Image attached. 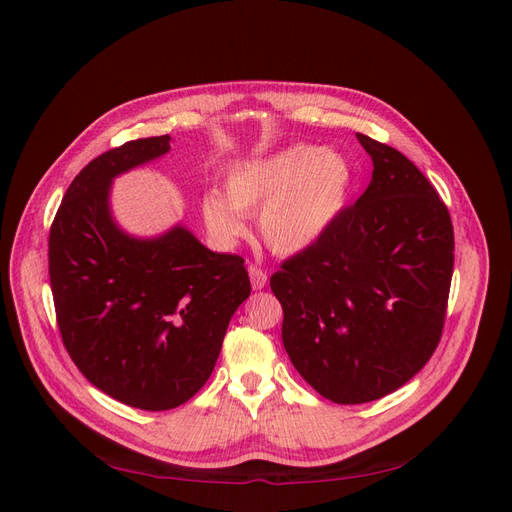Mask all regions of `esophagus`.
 I'll return each mask as SVG.
<instances>
[{"label":"esophagus","instance_id":"1","mask_svg":"<svg viewBox=\"0 0 512 512\" xmlns=\"http://www.w3.org/2000/svg\"><path fill=\"white\" fill-rule=\"evenodd\" d=\"M249 278H251V286L253 291H261V288L268 284V274H265L257 265H251L249 268Z\"/></svg>","mask_w":512,"mask_h":512}]
</instances>
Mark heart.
Masks as SVG:
<instances>
[{
    "label": "heart",
    "mask_w": 512,
    "mask_h": 512,
    "mask_svg": "<svg viewBox=\"0 0 512 512\" xmlns=\"http://www.w3.org/2000/svg\"><path fill=\"white\" fill-rule=\"evenodd\" d=\"M353 167L343 152L314 144H291L265 157L236 163L224 194L207 190L201 215L217 242H236L247 232L244 217L257 212L261 242L274 255L307 251L343 213Z\"/></svg>",
    "instance_id": "b5f03b06"
}]
</instances>
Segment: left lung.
<instances>
[{
	"mask_svg": "<svg viewBox=\"0 0 512 512\" xmlns=\"http://www.w3.org/2000/svg\"><path fill=\"white\" fill-rule=\"evenodd\" d=\"M372 180L307 251L270 278L293 366L335 404L381 399L425 366L441 339L454 228L402 152L355 133Z\"/></svg>",
	"mask_w": 512,
	"mask_h": 512,
	"instance_id": "obj_1",
	"label": "left lung"
}]
</instances>
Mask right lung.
Returning a JSON list of instances; mask_svg holds the SVG:
<instances>
[{"label":"right lung","mask_w":512,"mask_h":512,"mask_svg":"<svg viewBox=\"0 0 512 512\" xmlns=\"http://www.w3.org/2000/svg\"><path fill=\"white\" fill-rule=\"evenodd\" d=\"M169 136L131 140L87 163L50 230L62 343L94 387L140 410H171L211 376L238 305L244 259L213 253L184 226L136 238L110 213L117 175L163 157Z\"/></svg>","instance_id":"right-lung-1"}]
</instances>
